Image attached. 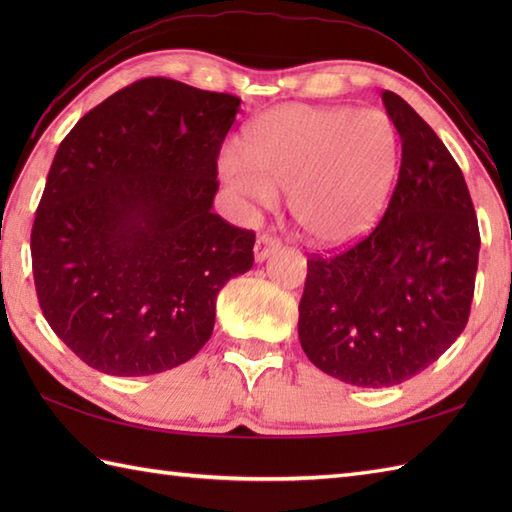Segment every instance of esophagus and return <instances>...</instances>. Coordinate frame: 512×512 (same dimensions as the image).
I'll use <instances>...</instances> for the list:
<instances>
[{
  "label": "esophagus",
  "mask_w": 512,
  "mask_h": 512,
  "mask_svg": "<svg viewBox=\"0 0 512 512\" xmlns=\"http://www.w3.org/2000/svg\"><path fill=\"white\" fill-rule=\"evenodd\" d=\"M279 248H281V244H279L277 237L268 235V233L259 235L257 244H255V259H257V262H264V259H268L273 253H277Z\"/></svg>",
  "instance_id": "esophagus-1"
}]
</instances>
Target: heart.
<instances>
[{
	"label": "heart",
	"mask_w": 512,
	"mask_h": 512,
	"mask_svg": "<svg viewBox=\"0 0 512 512\" xmlns=\"http://www.w3.org/2000/svg\"><path fill=\"white\" fill-rule=\"evenodd\" d=\"M398 132L380 110L284 105L244 134V158L220 156V176L237 198L288 209L310 242L343 246L367 235L398 178Z\"/></svg>",
	"instance_id": "heart-1"
}]
</instances>
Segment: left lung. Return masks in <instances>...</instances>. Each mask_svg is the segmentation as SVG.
Listing matches in <instances>:
<instances>
[{"mask_svg": "<svg viewBox=\"0 0 512 512\" xmlns=\"http://www.w3.org/2000/svg\"><path fill=\"white\" fill-rule=\"evenodd\" d=\"M383 103L400 171L383 220L363 242L308 259L299 341L321 372L391 387L449 350L471 312L480 228L462 169L398 94Z\"/></svg>", "mask_w": 512, "mask_h": 512, "instance_id": "1", "label": "left lung"}]
</instances>
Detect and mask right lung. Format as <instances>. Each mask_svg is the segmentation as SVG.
Listing matches in <instances>:
<instances>
[{
  "mask_svg": "<svg viewBox=\"0 0 512 512\" xmlns=\"http://www.w3.org/2000/svg\"><path fill=\"white\" fill-rule=\"evenodd\" d=\"M233 94L149 76L63 138L30 235L43 317L85 365L151 376L211 339L217 292L253 268L255 233L215 215Z\"/></svg>",
  "mask_w": 512,
  "mask_h": 512,
  "instance_id": "right-lung-1",
  "label": "right lung"
}]
</instances>
